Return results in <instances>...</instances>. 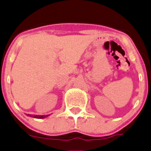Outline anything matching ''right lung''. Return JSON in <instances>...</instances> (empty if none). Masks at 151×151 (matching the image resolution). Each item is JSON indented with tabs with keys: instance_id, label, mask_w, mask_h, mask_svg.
Masks as SVG:
<instances>
[{
	"instance_id": "add662e5",
	"label": "right lung",
	"mask_w": 151,
	"mask_h": 151,
	"mask_svg": "<svg viewBox=\"0 0 151 151\" xmlns=\"http://www.w3.org/2000/svg\"><path fill=\"white\" fill-rule=\"evenodd\" d=\"M27 116H31V117L36 118V119H44V118L47 117L49 115H32V114H27Z\"/></svg>"
}]
</instances>
